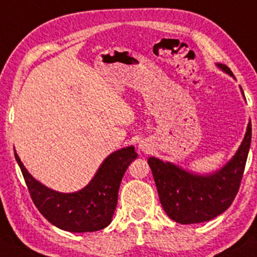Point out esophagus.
<instances>
[{"mask_svg":"<svg viewBox=\"0 0 257 257\" xmlns=\"http://www.w3.org/2000/svg\"><path fill=\"white\" fill-rule=\"evenodd\" d=\"M139 150H142V151H144V152H148V150H149L148 144L144 143V142L140 143V144H139Z\"/></svg>","mask_w":257,"mask_h":257,"instance_id":"obj_1","label":"esophagus"}]
</instances>
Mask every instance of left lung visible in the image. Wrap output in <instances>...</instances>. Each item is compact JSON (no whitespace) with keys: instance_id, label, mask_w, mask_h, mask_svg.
Here are the masks:
<instances>
[{"instance_id":"1","label":"left lung","mask_w":257,"mask_h":257,"mask_svg":"<svg viewBox=\"0 0 257 257\" xmlns=\"http://www.w3.org/2000/svg\"><path fill=\"white\" fill-rule=\"evenodd\" d=\"M222 72L234 78L225 64L216 63ZM235 79V78H234ZM244 100V91L240 87ZM251 144V120L240 146L232 159L212 173L200 174L157 157H149L161 205L170 218L180 224L201 223L223 213L232 205L243 178Z\"/></svg>"}]
</instances>
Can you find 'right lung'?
Here are the masks:
<instances>
[{
    "mask_svg": "<svg viewBox=\"0 0 257 257\" xmlns=\"http://www.w3.org/2000/svg\"><path fill=\"white\" fill-rule=\"evenodd\" d=\"M14 156L34 204L41 215L60 229L85 233L103 229L111 223L120 182L138 154L134 146H126L109 154L89 184L74 193H60L47 188L28 172L16 150Z\"/></svg>",
    "mask_w": 257,
    "mask_h": 257,
    "instance_id": "obj_1",
    "label": "right lung"
}]
</instances>
